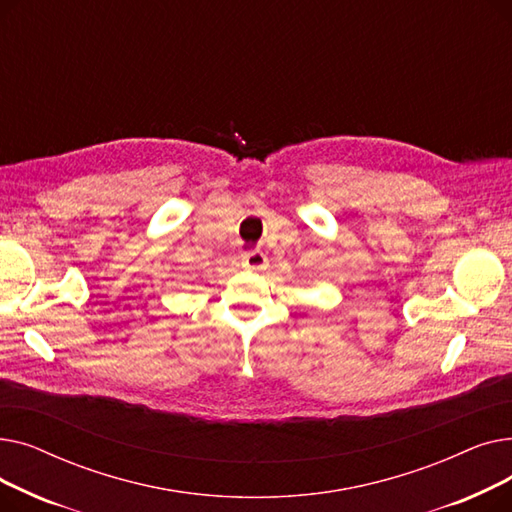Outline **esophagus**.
Wrapping results in <instances>:
<instances>
[{"label": "esophagus", "mask_w": 512, "mask_h": 512, "mask_svg": "<svg viewBox=\"0 0 512 512\" xmlns=\"http://www.w3.org/2000/svg\"><path fill=\"white\" fill-rule=\"evenodd\" d=\"M265 265H267V257L263 251H251L242 257V267H245L247 272H261L265 270Z\"/></svg>", "instance_id": "34e87169"}]
</instances>
